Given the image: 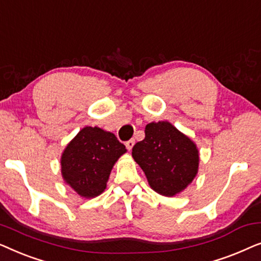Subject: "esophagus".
I'll use <instances>...</instances> for the list:
<instances>
[{
  "label": "esophagus",
  "mask_w": 261,
  "mask_h": 261,
  "mask_svg": "<svg viewBox=\"0 0 261 261\" xmlns=\"http://www.w3.org/2000/svg\"><path fill=\"white\" fill-rule=\"evenodd\" d=\"M134 144H135L134 139H130V140H128V141H126V146H127V148H128V149H132V148H133V146H134Z\"/></svg>",
  "instance_id": "esophagus-1"
}]
</instances>
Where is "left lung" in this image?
<instances>
[{"mask_svg": "<svg viewBox=\"0 0 261 261\" xmlns=\"http://www.w3.org/2000/svg\"><path fill=\"white\" fill-rule=\"evenodd\" d=\"M132 156L151 189L166 197L185 190L198 172L197 146L169 121L148 123L145 139L134 145Z\"/></svg>", "mask_w": 261, "mask_h": 261, "instance_id": "8db88e82", "label": "left lung"}]
</instances>
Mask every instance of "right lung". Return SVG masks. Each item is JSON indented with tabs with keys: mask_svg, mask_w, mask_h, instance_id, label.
<instances>
[{
	"mask_svg": "<svg viewBox=\"0 0 261 261\" xmlns=\"http://www.w3.org/2000/svg\"><path fill=\"white\" fill-rule=\"evenodd\" d=\"M126 152V146L112 132L84 127L62 153L63 179L81 197H97L106 190L115 163Z\"/></svg>",
	"mask_w": 261,
	"mask_h": 261,
	"instance_id": "right-lung-1",
	"label": "right lung"
}]
</instances>
